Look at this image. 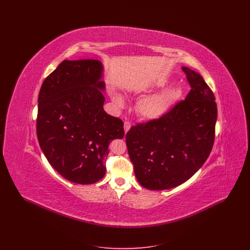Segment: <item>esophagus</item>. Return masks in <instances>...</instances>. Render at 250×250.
<instances>
[{
	"mask_svg": "<svg viewBox=\"0 0 250 250\" xmlns=\"http://www.w3.org/2000/svg\"><path fill=\"white\" fill-rule=\"evenodd\" d=\"M131 127V124L130 122H128V121H125V123H124V129H125V132L126 133L127 131L130 129Z\"/></svg>",
	"mask_w": 250,
	"mask_h": 250,
	"instance_id": "34e87169",
	"label": "esophagus"
}]
</instances>
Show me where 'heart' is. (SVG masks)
<instances>
[{"label":"heart","mask_w":250,"mask_h":250,"mask_svg":"<svg viewBox=\"0 0 250 250\" xmlns=\"http://www.w3.org/2000/svg\"><path fill=\"white\" fill-rule=\"evenodd\" d=\"M179 95L180 89L178 87H170L161 92L145 96L139 101L137 105V111L145 119H158L163 116L169 107L172 106ZM113 99L117 105H123L124 100L120 95H115Z\"/></svg>","instance_id":"heart-1"}]
</instances>
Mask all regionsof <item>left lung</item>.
Instances as JSON below:
<instances>
[{
    "label": "left lung",
    "instance_id": "8db88e82",
    "mask_svg": "<svg viewBox=\"0 0 250 250\" xmlns=\"http://www.w3.org/2000/svg\"><path fill=\"white\" fill-rule=\"evenodd\" d=\"M190 92L160 118L133 125L126 133L128 155L143 188L164 190L192 177L210 155L217 107L202 76L182 67Z\"/></svg>",
    "mask_w": 250,
    "mask_h": 250
}]
</instances>
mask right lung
I'll use <instances>...</instances> for the list:
<instances>
[{
    "label": "right lung",
    "mask_w": 250,
    "mask_h": 250,
    "mask_svg": "<svg viewBox=\"0 0 250 250\" xmlns=\"http://www.w3.org/2000/svg\"><path fill=\"white\" fill-rule=\"evenodd\" d=\"M98 60L62 61L48 75L38 95V143L63 178L94 184L106 173L108 145L125 136L122 120L104 110Z\"/></svg>",
    "instance_id": "1"
}]
</instances>
